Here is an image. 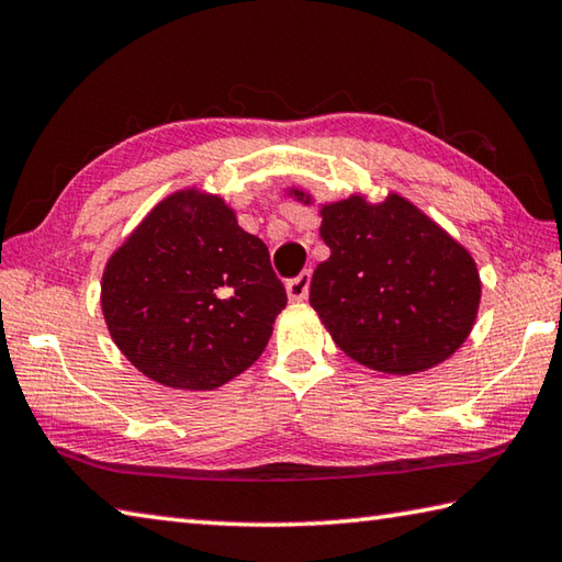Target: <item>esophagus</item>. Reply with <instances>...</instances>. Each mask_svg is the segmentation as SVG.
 <instances>
[{
  "label": "esophagus",
  "mask_w": 562,
  "mask_h": 562,
  "mask_svg": "<svg viewBox=\"0 0 562 562\" xmlns=\"http://www.w3.org/2000/svg\"><path fill=\"white\" fill-rule=\"evenodd\" d=\"M308 291H311V271H303L296 276V279H291L286 283V293L291 301H306Z\"/></svg>",
  "instance_id": "esophagus-1"
}]
</instances>
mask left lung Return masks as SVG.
<instances>
[{
  "label": "left lung",
  "mask_w": 562,
  "mask_h": 562,
  "mask_svg": "<svg viewBox=\"0 0 562 562\" xmlns=\"http://www.w3.org/2000/svg\"><path fill=\"white\" fill-rule=\"evenodd\" d=\"M321 216L330 259L313 271L311 306L346 356L387 375H415L459 350L481 299L464 246L400 194L382 204L350 196Z\"/></svg>",
  "instance_id": "left-lung-1"
}]
</instances>
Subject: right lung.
<instances>
[{
  "instance_id": "1",
  "label": "right lung",
  "mask_w": 562,
  "mask_h": 562,
  "mask_svg": "<svg viewBox=\"0 0 562 562\" xmlns=\"http://www.w3.org/2000/svg\"><path fill=\"white\" fill-rule=\"evenodd\" d=\"M269 249L220 196L175 192L105 266L108 330L133 366L177 390H214L254 366L286 308Z\"/></svg>"
}]
</instances>
